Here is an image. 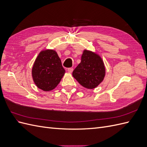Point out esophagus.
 <instances>
[{
    "instance_id": "1",
    "label": "esophagus",
    "mask_w": 147,
    "mask_h": 147,
    "mask_svg": "<svg viewBox=\"0 0 147 147\" xmlns=\"http://www.w3.org/2000/svg\"><path fill=\"white\" fill-rule=\"evenodd\" d=\"M73 70H74V69H73V68H69V69H67V71H68V72H69V73H72V72H73Z\"/></svg>"
}]
</instances>
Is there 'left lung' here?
I'll return each mask as SVG.
<instances>
[{
  "mask_svg": "<svg viewBox=\"0 0 147 147\" xmlns=\"http://www.w3.org/2000/svg\"><path fill=\"white\" fill-rule=\"evenodd\" d=\"M105 75L104 64L100 56L86 50L83 51L81 63L72 73L77 82L88 89L96 88L103 81Z\"/></svg>",
  "mask_w": 147,
  "mask_h": 147,
  "instance_id": "obj_1",
  "label": "left lung"
}]
</instances>
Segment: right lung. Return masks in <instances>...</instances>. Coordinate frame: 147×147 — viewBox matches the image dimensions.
Returning <instances> with one entry per match:
<instances>
[{"label":"right lung","mask_w":147,"mask_h":147,"mask_svg":"<svg viewBox=\"0 0 147 147\" xmlns=\"http://www.w3.org/2000/svg\"><path fill=\"white\" fill-rule=\"evenodd\" d=\"M61 61L53 50L40 51L32 69V76L36 86L44 91L55 89L65 74Z\"/></svg>","instance_id":"add662e5"}]
</instances>
